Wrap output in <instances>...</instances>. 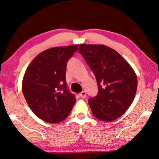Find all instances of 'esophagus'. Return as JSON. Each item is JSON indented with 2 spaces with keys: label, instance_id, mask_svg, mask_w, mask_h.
I'll return each instance as SVG.
<instances>
[{
  "label": "esophagus",
  "instance_id": "esophagus-1",
  "mask_svg": "<svg viewBox=\"0 0 159 159\" xmlns=\"http://www.w3.org/2000/svg\"><path fill=\"white\" fill-rule=\"evenodd\" d=\"M80 97L82 98H84L86 97V93L84 91H82L81 93H80Z\"/></svg>",
  "mask_w": 159,
  "mask_h": 159
}]
</instances>
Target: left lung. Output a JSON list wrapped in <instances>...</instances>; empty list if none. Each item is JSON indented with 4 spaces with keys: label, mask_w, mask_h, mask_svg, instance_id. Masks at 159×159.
<instances>
[{
    "label": "left lung",
    "mask_w": 159,
    "mask_h": 159,
    "mask_svg": "<svg viewBox=\"0 0 159 159\" xmlns=\"http://www.w3.org/2000/svg\"><path fill=\"white\" fill-rule=\"evenodd\" d=\"M79 52L98 86V95L88 100L93 116L103 121L116 120L135 97L138 79L133 69L118 52L106 45L80 44Z\"/></svg>",
    "instance_id": "8db88e82"
}]
</instances>
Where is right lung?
<instances>
[{
	"label": "right lung",
	"mask_w": 159,
	"mask_h": 159,
	"mask_svg": "<svg viewBox=\"0 0 159 159\" xmlns=\"http://www.w3.org/2000/svg\"><path fill=\"white\" fill-rule=\"evenodd\" d=\"M78 45L56 47L42 52L27 67L22 80V92L32 112L48 123L67 118L76 102L68 90L66 70Z\"/></svg>",
	"instance_id": "right-lung-1"
}]
</instances>
